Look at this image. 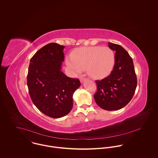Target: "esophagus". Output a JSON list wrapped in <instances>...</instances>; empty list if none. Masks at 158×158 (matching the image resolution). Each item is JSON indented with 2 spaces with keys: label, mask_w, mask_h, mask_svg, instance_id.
I'll use <instances>...</instances> for the list:
<instances>
[{
  "label": "esophagus",
  "mask_w": 158,
  "mask_h": 158,
  "mask_svg": "<svg viewBox=\"0 0 158 158\" xmlns=\"http://www.w3.org/2000/svg\"><path fill=\"white\" fill-rule=\"evenodd\" d=\"M85 80H86V78H80V82H81V83H84V82L85 81Z\"/></svg>",
  "instance_id": "1"
}]
</instances>
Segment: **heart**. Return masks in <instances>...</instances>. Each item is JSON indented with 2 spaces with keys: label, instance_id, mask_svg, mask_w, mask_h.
Wrapping results in <instances>:
<instances>
[{
  "label": "heart",
  "instance_id": "1",
  "mask_svg": "<svg viewBox=\"0 0 158 158\" xmlns=\"http://www.w3.org/2000/svg\"><path fill=\"white\" fill-rule=\"evenodd\" d=\"M115 64V55L108 47H88L77 50L66 59V64L74 73L86 69L92 78L100 79L108 76Z\"/></svg>",
  "mask_w": 158,
  "mask_h": 158
}]
</instances>
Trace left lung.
Masks as SVG:
<instances>
[{"label": "left lung", "instance_id": "1", "mask_svg": "<svg viewBox=\"0 0 158 158\" xmlns=\"http://www.w3.org/2000/svg\"><path fill=\"white\" fill-rule=\"evenodd\" d=\"M115 54V64L111 74L96 81L97 92L94 95L99 107L107 111H116L125 106L133 98L137 86L133 61L121 46L108 43Z\"/></svg>", "mask_w": 158, "mask_h": 158}]
</instances>
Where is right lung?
<instances>
[{
  "instance_id": "1",
  "label": "right lung",
  "mask_w": 158,
  "mask_h": 158,
  "mask_svg": "<svg viewBox=\"0 0 158 158\" xmlns=\"http://www.w3.org/2000/svg\"><path fill=\"white\" fill-rule=\"evenodd\" d=\"M64 45L52 43L40 48L30 61L27 86L36 108L46 115L58 118L73 107V94L81 85L78 79L62 71Z\"/></svg>"
}]
</instances>
